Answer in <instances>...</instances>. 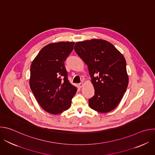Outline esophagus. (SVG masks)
<instances>
[{
    "label": "esophagus",
    "instance_id": "esophagus-1",
    "mask_svg": "<svg viewBox=\"0 0 155 155\" xmlns=\"http://www.w3.org/2000/svg\"><path fill=\"white\" fill-rule=\"evenodd\" d=\"M78 86H79V87H82L83 86V83H79L78 84Z\"/></svg>",
    "mask_w": 155,
    "mask_h": 155
}]
</instances>
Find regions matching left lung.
<instances>
[{
	"instance_id": "left-lung-1",
	"label": "left lung",
	"mask_w": 155,
	"mask_h": 155,
	"mask_svg": "<svg viewBox=\"0 0 155 155\" xmlns=\"http://www.w3.org/2000/svg\"><path fill=\"white\" fill-rule=\"evenodd\" d=\"M75 51L87 65L94 95L91 108L101 113L112 111L118 105L128 85L123 55L110 42L92 39L77 42Z\"/></svg>"
}]
</instances>
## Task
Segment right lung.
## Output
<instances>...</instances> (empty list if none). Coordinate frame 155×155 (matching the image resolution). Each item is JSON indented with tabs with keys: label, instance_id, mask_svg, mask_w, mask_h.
Here are the masks:
<instances>
[{
	"label": "right lung",
	"instance_id": "right-lung-1",
	"mask_svg": "<svg viewBox=\"0 0 155 155\" xmlns=\"http://www.w3.org/2000/svg\"><path fill=\"white\" fill-rule=\"evenodd\" d=\"M75 43L61 41L44 47L31 65L30 87L42 108L59 114L70 108L77 91L68 80L64 61Z\"/></svg>",
	"mask_w": 155,
	"mask_h": 155
}]
</instances>
